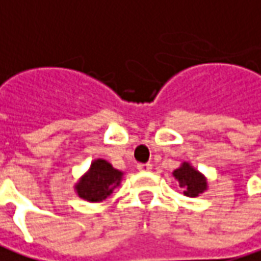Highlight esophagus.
Returning a JSON list of instances; mask_svg holds the SVG:
<instances>
[{"mask_svg":"<svg viewBox=\"0 0 261 261\" xmlns=\"http://www.w3.org/2000/svg\"><path fill=\"white\" fill-rule=\"evenodd\" d=\"M151 165L150 163H139L137 165V169H139L140 172H148V170H151Z\"/></svg>","mask_w":261,"mask_h":261,"instance_id":"1","label":"esophagus"}]
</instances>
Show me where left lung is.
<instances>
[{"label": "left lung", "mask_w": 261, "mask_h": 261, "mask_svg": "<svg viewBox=\"0 0 261 261\" xmlns=\"http://www.w3.org/2000/svg\"><path fill=\"white\" fill-rule=\"evenodd\" d=\"M175 179H177L179 186L184 188L186 196H198L199 193L206 191V179L189 163H184L179 169L173 172Z\"/></svg>", "instance_id": "left-lung-1"}]
</instances>
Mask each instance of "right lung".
<instances>
[{
	"label": "right lung",
	"instance_id": "1",
	"mask_svg": "<svg viewBox=\"0 0 261 261\" xmlns=\"http://www.w3.org/2000/svg\"><path fill=\"white\" fill-rule=\"evenodd\" d=\"M121 172L114 169L111 163L98 159L91 165L89 172L79 180L75 189L77 195L88 202H99L114 192L121 182Z\"/></svg>",
	"mask_w": 261,
	"mask_h": 261
}]
</instances>
